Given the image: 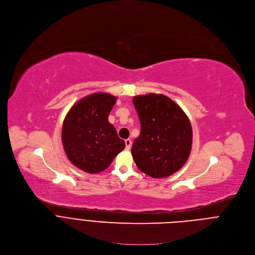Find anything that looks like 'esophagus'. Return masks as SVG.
<instances>
[{
    "instance_id": "esophagus-1",
    "label": "esophagus",
    "mask_w": 255,
    "mask_h": 255,
    "mask_svg": "<svg viewBox=\"0 0 255 255\" xmlns=\"http://www.w3.org/2000/svg\"><path fill=\"white\" fill-rule=\"evenodd\" d=\"M125 145H126V150H130L131 145H132L131 140H130V139H126V140H125Z\"/></svg>"
}]
</instances>
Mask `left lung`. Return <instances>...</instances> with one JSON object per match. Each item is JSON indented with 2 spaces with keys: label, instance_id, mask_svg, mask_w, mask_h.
I'll list each match as a JSON object with an SVG mask.
<instances>
[{
  "label": "left lung",
  "instance_id": "8db88e82",
  "mask_svg": "<svg viewBox=\"0 0 255 255\" xmlns=\"http://www.w3.org/2000/svg\"><path fill=\"white\" fill-rule=\"evenodd\" d=\"M141 132L132 146L138 169L152 178H167L187 162L193 143L191 122L168 96L149 93L133 97Z\"/></svg>",
  "mask_w": 255,
  "mask_h": 255
}]
</instances>
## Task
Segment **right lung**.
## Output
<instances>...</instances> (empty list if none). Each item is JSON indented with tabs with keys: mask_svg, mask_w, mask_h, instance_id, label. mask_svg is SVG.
<instances>
[{
	"mask_svg": "<svg viewBox=\"0 0 255 255\" xmlns=\"http://www.w3.org/2000/svg\"><path fill=\"white\" fill-rule=\"evenodd\" d=\"M117 98L98 92L77 101L66 114L61 132L68 160L78 169L97 174L125 148L108 116Z\"/></svg>",
	"mask_w": 255,
	"mask_h": 255,
	"instance_id": "add662e5",
	"label": "right lung"
}]
</instances>
